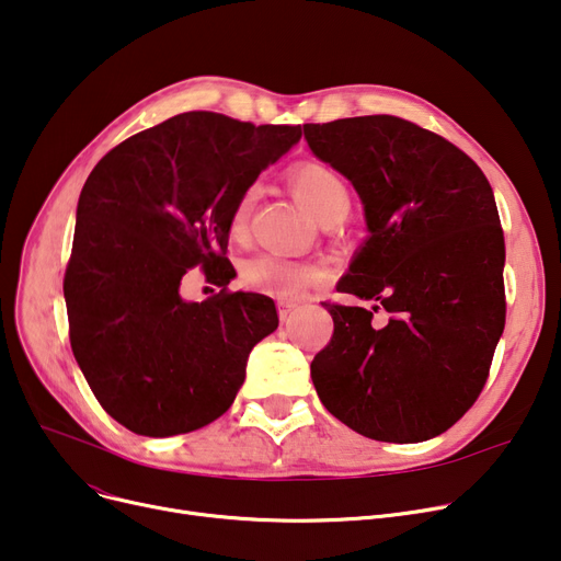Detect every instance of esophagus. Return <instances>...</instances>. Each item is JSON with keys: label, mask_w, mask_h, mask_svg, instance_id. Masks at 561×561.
I'll list each match as a JSON object with an SVG mask.
<instances>
[{"label": "esophagus", "mask_w": 561, "mask_h": 561, "mask_svg": "<svg viewBox=\"0 0 561 561\" xmlns=\"http://www.w3.org/2000/svg\"><path fill=\"white\" fill-rule=\"evenodd\" d=\"M298 309V305L296 302H279V318H282V322H288V318H290V313Z\"/></svg>", "instance_id": "obj_1"}]
</instances>
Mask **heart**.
Segmentation results:
<instances>
[{"label":"heart","instance_id":"obj_1","mask_svg":"<svg viewBox=\"0 0 561 561\" xmlns=\"http://www.w3.org/2000/svg\"><path fill=\"white\" fill-rule=\"evenodd\" d=\"M290 188L300 202L322 222L343 218L350 206V191L343 176L320 161H302L288 174ZM256 202V186L245 188L233 202L227 231L231 241H243L250 231V218ZM325 279V268L309 261H290L275 254H259L243 263L241 282L245 288L282 302L298 300L309 286Z\"/></svg>","mask_w":561,"mask_h":561}]
</instances>
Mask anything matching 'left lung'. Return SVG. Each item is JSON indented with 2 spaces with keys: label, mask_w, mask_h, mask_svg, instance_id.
Listing matches in <instances>:
<instances>
[{
  "label": "left lung",
  "mask_w": 561,
  "mask_h": 561,
  "mask_svg": "<svg viewBox=\"0 0 561 561\" xmlns=\"http://www.w3.org/2000/svg\"><path fill=\"white\" fill-rule=\"evenodd\" d=\"M311 152L357 188L368 241L325 302L332 341L311 379L332 416L375 440L444 434L480 398L505 330V236L491 184L457 145L396 115L305 125Z\"/></svg>",
  "instance_id": "8db88e82"
}]
</instances>
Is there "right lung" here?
Masks as SVG:
<instances>
[{"mask_svg": "<svg viewBox=\"0 0 561 561\" xmlns=\"http://www.w3.org/2000/svg\"><path fill=\"white\" fill-rule=\"evenodd\" d=\"M302 136L188 111L115 145L77 204L64 296L75 359L111 419L174 436L220 419L252 347L277 330L271 298L231 293L233 202ZM221 293L181 298L196 265Z\"/></svg>", "mask_w": 561, "mask_h": 561, "instance_id": "obj_1", "label": "right lung"}]
</instances>
